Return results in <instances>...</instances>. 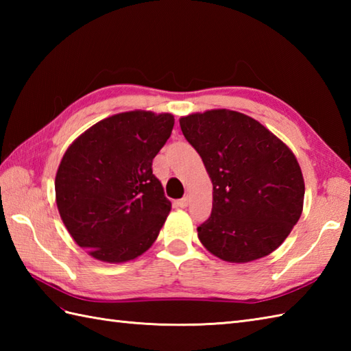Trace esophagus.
Wrapping results in <instances>:
<instances>
[{"instance_id":"34e87169","label":"esophagus","mask_w":351,"mask_h":351,"mask_svg":"<svg viewBox=\"0 0 351 351\" xmlns=\"http://www.w3.org/2000/svg\"><path fill=\"white\" fill-rule=\"evenodd\" d=\"M178 206H181V208H187L189 206V204H190V197L189 196H185V197H182V199H180L178 200Z\"/></svg>"}]
</instances>
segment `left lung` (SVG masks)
<instances>
[{"label":"left lung","instance_id":"obj_1","mask_svg":"<svg viewBox=\"0 0 351 351\" xmlns=\"http://www.w3.org/2000/svg\"><path fill=\"white\" fill-rule=\"evenodd\" d=\"M213 181L200 243L228 263H250L285 241L303 210L304 182L291 149L255 119L210 110L180 119Z\"/></svg>","mask_w":351,"mask_h":351}]
</instances>
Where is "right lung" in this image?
<instances>
[{
  "label": "right lung",
  "mask_w": 351,
  "mask_h": 351,
  "mask_svg": "<svg viewBox=\"0 0 351 351\" xmlns=\"http://www.w3.org/2000/svg\"><path fill=\"white\" fill-rule=\"evenodd\" d=\"M175 119L126 111L95 123L64 152L56 175L60 217L75 243L104 263H126L160 234L171 204L152 173Z\"/></svg>",
  "instance_id": "add662e5"
}]
</instances>
